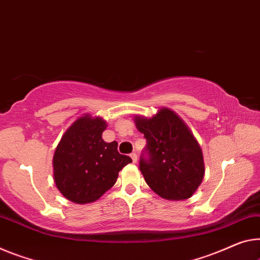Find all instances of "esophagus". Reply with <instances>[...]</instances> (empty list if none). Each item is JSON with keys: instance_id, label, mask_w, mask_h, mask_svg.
<instances>
[{"instance_id": "obj_1", "label": "esophagus", "mask_w": 260, "mask_h": 260, "mask_svg": "<svg viewBox=\"0 0 260 260\" xmlns=\"http://www.w3.org/2000/svg\"><path fill=\"white\" fill-rule=\"evenodd\" d=\"M130 157H131V159H133V161H134L135 164L137 162V154H136L135 152L131 153V154H130Z\"/></svg>"}]
</instances>
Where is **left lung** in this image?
Wrapping results in <instances>:
<instances>
[{
  "instance_id": "obj_1",
  "label": "left lung",
  "mask_w": 260,
  "mask_h": 260,
  "mask_svg": "<svg viewBox=\"0 0 260 260\" xmlns=\"http://www.w3.org/2000/svg\"><path fill=\"white\" fill-rule=\"evenodd\" d=\"M136 126L146 139L139 170L147 185L164 199L190 198L201 185L205 164L188 127L166 108L150 119L136 117Z\"/></svg>"
}]
</instances>
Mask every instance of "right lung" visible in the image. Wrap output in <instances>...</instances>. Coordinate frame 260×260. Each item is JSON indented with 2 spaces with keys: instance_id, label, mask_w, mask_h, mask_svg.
Wrapping results in <instances>:
<instances>
[{
  "instance_id": "obj_1",
  "label": "right lung",
  "mask_w": 260,
  "mask_h": 260,
  "mask_svg": "<svg viewBox=\"0 0 260 260\" xmlns=\"http://www.w3.org/2000/svg\"><path fill=\"white\" fill-rule=\"evenodd\" d=\"M106 122L83 116L62 136L53 157L54 181L70 201H96L117 180L118 172L133 161L121 154L117 142L106 143L102 133Z\"/></svg>"
}]
</instances>
